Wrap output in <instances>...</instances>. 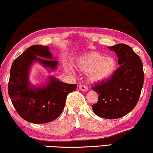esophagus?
I'll return each instance as SVG.
<instances>
[{
	"label": "esophagus",
	"instance_id": "esophagus-1",
	"mask_svg": "<svg viewBox=\"0 0 153 153\" xmlns=\"http://www.w3.org/2000/svg\"><path fill=\"white\" fill-rule=\"evenodd\" d=\"M79 88L82 91H88L87 86L85 85H83V84H80V85L79 86Z\"/></svg>",
	"mask_w": 153,
	"mask_h": 153
}]
</instances>
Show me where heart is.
I'll return each instance as SVG.
<instances>
[{
	"instance_id": "obj_1",
	"label": "heart",
	"mask_w": 153,
	"mask_h": 153,
	"mask_svg": "<svg viewBox=\"0 0 153 153\" xmlns=\"http://www.w3.org/2000/svg\"><path fill=\"white\" fill-rule=\"evenodd\" d=\"M79 70L88 74L91 82H100L108 79L115 71L116 61L111 56L93 53L82 57L77 62Z\"/></svg>"
}]
</instances>
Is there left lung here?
Wrapping results in <instances>:
<instances>
[{
	"label": "left lung",
	"instance_id": "1",
	"mask_svg": "<svg viewBox=\"0 0 153 153\" xmlns=\"http://www.w3.org/2000/svg\"><path fill=\"white\" fill-rule=\"evenodd\" d=\"M118 57L120 67L111 77L95 84L98 101L92 105L93 112L105 119H117L135 108L144 80L142 62L133 49L125 44L109 47Z\"/></svg>",
	"mask_w": 153,
	"mask_h": 153
}]
</instances>
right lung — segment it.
<instances>
[{
  "instance_id": "obj_1",
  "label": "right lung",
  "mask_w": 153,
  "mask_h": 153,
  "mask_svg": "<svg viewBox=\"0 0 153 153\" xmlns=\"http://www.w3.org/2000/svg\"><path fill=\"white\" fill-rule=\"evenodd\" d=\"M53 60L49 47L36 45L26 49L11 65L9 96L18 115L30 123L45 124L58 118L65 108L68 94L77 88L76 84L62 82L53 76L42 87L31 85L29 71L33 62L36 61L54 70L58 61Z\"/></svg>"
}]
</instances>
